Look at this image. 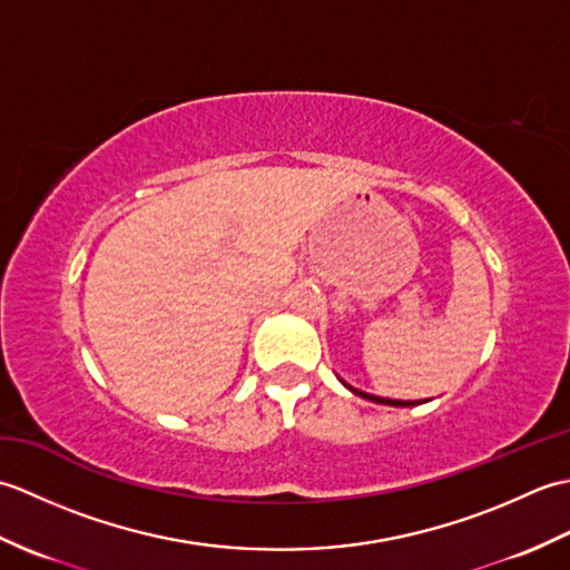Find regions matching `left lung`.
I'll return each mask as SVG.
<instances>
[{"label":"left lung","instance_id":"left-lung-1","mask_svg":"<svg viewBox=\"0 0 570 570\" xmlns=\"http://www.w3.org/2000/svg\"><path fill=\"white\" fill-rule=\"evenodd\" d=\"M341 382H343V380H341ZM343 386H347L350 392L357 394V396H362V399H367V402H374V404H384V406H419V404H423V402H399V399L374 396V394H367V392H360V390H355V386H350L347 382H343ZM426 402H429V399H426Z\"/></svg>","mask_w":570,"mask_h":570}]
</instances>
